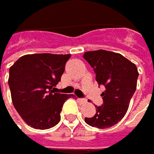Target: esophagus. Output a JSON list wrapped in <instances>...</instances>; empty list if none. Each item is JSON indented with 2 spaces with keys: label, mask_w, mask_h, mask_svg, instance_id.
<instances>
[{
  "label": "esophagus",
  "mask_w": 154,
  "mask_h": 154,
  "mask_svg": "<svg viewBox=\"0 0 154 154\" xmlns=\"http://www.w3.org/2000/svg\"><path fill=\"white\" fill-rule=\"evenodd\" d=\"M78 100H79V102H80V103H86V102H87V100H86L85 98H79Z\"/></svg>",
  "instance_id": "34e87169"
}]
</instances>
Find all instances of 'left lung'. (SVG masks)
<instances>
[{
    "label": "left lung",
    "mask_w": 154,
    "mask_h": 154,
    "mask_svg": "<svg viewBox=\"0 0 154 154\" xmlns=\"http://www.w3.org/2000/svg\"><path fill=\"white\" fill-rule=\"evenodd\" d=\"M83 58L94 69L98 85L105 87L103 103L94 105L95 115L85 117V122L99 129L113 126L125 116L136 91L137 66L123 55L104 50L87 51Z\"/></svg>",
    "instance_id": "obj_1"
}]
</instances>
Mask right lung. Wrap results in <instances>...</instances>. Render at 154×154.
<instances>
[{
  "label": "right lung",
  "mask_w": 154,
  "mask_h": 154,
  "mask_svg": "<svg viewBox=\"0 0 154 154\" xmlns=\"http://www.w3.org/2000/svg\"><path fill=\"white\" fill-rule=\"evenodd\" d=\"M70 57L51 53L24 55L9 68L12 102L28 125L46 130L60 121L64 103L74 95L57 93L54 89Z\"/></svg>",
  "instance_id": "add662e5"
}]
</instances>
